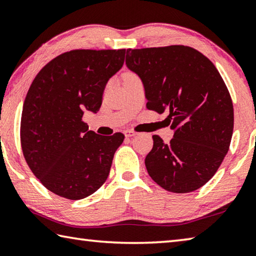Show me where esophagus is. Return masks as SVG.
<instances>
[{"mask_svg": "<svg viewBox=\"0 0 256 256\" xmlns=\"http://www.w3.org/2000/svg\"><path fill=\"white\" fill-rule=\"evenodd\" d=\"M124 134L126 138H132V136H136L138 133L136 131H133V130H126V131L124 132Z\"/></svg>", "mask_w": 256, "mask_h": 256, "instance_id": "esophagus-1", "label": "esophagus"}]
</instances>
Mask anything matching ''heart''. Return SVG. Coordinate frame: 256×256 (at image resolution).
Listing matches in <instances>:
<instances>
[{
    "mask_svg": "<svg viewBox=\"0 0 256 256\" xmlns=\"http://www.w3.org/2000/svg\"><path fill=\"white\" fill-rule=\"evenodd\" d=\"M126 76H131V74H126Z\"/></svg>",
    "mask_w": 256,
    "mask_h": 256,
    "instance_id": "b5f03b06",
    "label": "heart"
}]
</instances>
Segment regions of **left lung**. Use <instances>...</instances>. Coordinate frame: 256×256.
Returning <instances> with one entry per match:
<instances>
[{
	"label": "left lung",
	"mask_w": 256,
	"mask_h": 256,
	"mask_svg": "<svg viewBox=\"0 0 256 256\" xmlns=\"http://www.w3.org/2000/svg\"><path fill=\"white\" fill-rule=\"evenodd\" d=\"M126 66L144 86L146 108L170 112L174 138L154 136L146 167L156 183L172 193L193 192L218 170L232 141L230 94L214 63L188 46L128 50Z\"/></svg>",
	"instance_id": "obj_1"
}]
</instances>
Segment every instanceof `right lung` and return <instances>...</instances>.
<instances>
[{
	"label": "right lung",
	"instance_id": "add662e5",
	"mask_svg": "<svg viewBox=\"0 0 256 256\" xmlns=\"http://www.w3.org/2000/svg\"><path fill=\"white\" fill-rule=\"evenodd\" d=\"M125 50H74L42 68L26 96L20 138L26 162L56 196L81 200L105 183L124 134L89 131L84 112H97Z\"/></svg>",
	"mask_w": 256,
	"mask_h": 256
}]
</instances>
